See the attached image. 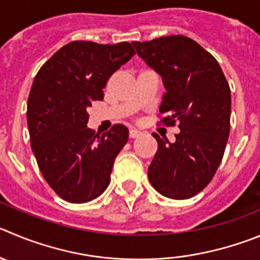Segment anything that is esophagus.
Instances as JSON below:
<instances>
[{
	"label": "esophagus",
	"mask_w": 260,
	"mask_h": 260,
	"mask_svg": "<svg viewBox=\"0 0 260 260\" xmlns=\"http://www.w3.org/2000/svg\"><path fill=\"white\" fill-rule=\"evenodd\" d=\"M141 135H142V132H140V131L129 129V137L131 138H137V137H140Z\"/></svg>",
	"instance_id": "obj_1"
}]
</instances>
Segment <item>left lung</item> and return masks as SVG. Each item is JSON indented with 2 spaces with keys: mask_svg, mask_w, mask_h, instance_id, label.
I'll return each mask as SVG.
<instances>
[{
  "mask_svg": "<svg viewBox=\"0 0 260 260\" xmlns=\"http://www.w3.org/2000/svg\"><path fill=\"white\" fill-rule=\"evenodd\" d=\"M138 56L161 75L166 93L160 122L179 123L173 144L157 141L149 167L152 187L167 198L190 199L207 187L222 161L230 136L231 89L217 60L185 36L132 42Z\"/></svg>",
  "mask_w": 260,
  "mask_h": 260,
  "instance_id": "left-lung-1",
  "label": "left lung"
}]
</instances>
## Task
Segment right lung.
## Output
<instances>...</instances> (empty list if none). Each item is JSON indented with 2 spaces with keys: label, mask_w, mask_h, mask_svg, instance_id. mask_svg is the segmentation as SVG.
<instances>
[{
  "label": "right lung",
  "mask_w": 260,
  "mask_h": 260,
  "mask_svg": "<svg viewBox=\"0 0 260 260\" xmlns=\"http://www.w3.org/2000/svg\"><path fill=\"white\" fill-rule=\"evenodd\" d=\"M135 53L128 42L74 41L53 53L33 81L26 105L31 151L50 187L69 203L93 200L109 186L128 129L115 124L94 135L87 109L103 100L108 79Z\"/></svg>",
  "instance_id": "add662e5"
}]
</instances>
